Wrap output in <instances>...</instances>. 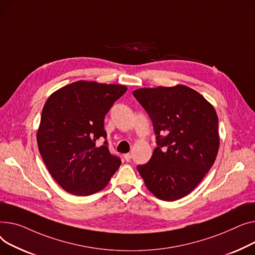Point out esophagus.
<instances>
[{
    "label": "esophagus",
    "instance_id": "1",
    "mask_svg": "<svg viewBox=\"0 0 255 255\" xmlns=\"http://www.w3.org/2000/svg\"><path fill=\"white\" fill-rule=\"evenodd\" d=\"M125 159L127 160V161H129L130 160V158H131V154L130 153H127V154H125Z\"/></svg>",
    "mask_w": 255,
    "mask_h": 255
}]
</instances>
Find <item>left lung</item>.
Returning a JSON list of instances; mask_svg holds the SVG:
<instances>
[{
	"mask_svg": "<svg viewBox=\"0 0 255 255\" xmlns=\"http://www.w3.org/2000/svg\"><path fill=\"white\" fill-rule=\"evenodd\" d=\"M151 119L156 146L151 158L137 169L162 201L191 192L215 161L218 117L212 105L185 85L140 88L132 92Z\"/></svg>",
	"mask_w": 255,
	"mask_h": 255,
	"instance_id": "8db88e82",
	"label": "left lung"
}]
</instances>
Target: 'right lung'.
I'll return each instance as SVG.
<instances>
[{
    "instance_id": "add662e5",
    "label": "right lung",
    "mask_w": 255,
    "mask_h": 255,
    "mask_svg": "<svg viewBox=\"0 0 255 255\" xmlns=\"http://www.w3.org/2000/svg\"><path fill=\"white\" fill-rule=\"evenodd\" d=\"M127 87L78 81L53 93L45 103L37 142L54 180L75 196L102 190L122 164L109 151L104 119ZM100 137L104 144L97 147Z\"/></svg>"
}]
</instances>
